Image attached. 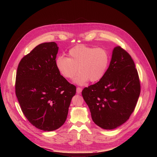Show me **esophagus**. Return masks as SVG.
<instances>
[{
  "instance_id": "34e87169",
  "label": "esophagus",
  "mask_w": 157,
  "mask_h": 157,
  "mask_svg": "<svg viewBox=\"0 0 157 157\" xmlns=\"http://www.w3.org/2000/svg\"><path fill=\"white\" fill-rule=\"evenodd\" d=\"M81 91H82V89H81V87H78L76 88V93H77L78 94H80V93H81Z\"/></svg>"
}]
</instances>
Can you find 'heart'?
Masks as SVG:
<instances>
[{
	"label": "heart",
	"mask_w": 157,
	"mask_h": 157,
	"mask_svg": "<svg viewBox=\"0 0 157 157\" xmlns=\"http://www.w3.org/2000/svg\"><path fill=\"white\" fill-rule=\"evenodd\" d=\"M110 61L108 52L104 48H96L79 44L69 50L68 58L59 56L55 60L56 68L66 79H74L75 82L82 86L89 80L98 82L105 76Z\"/></svg>",
	"instance_id": "b5f03b06"
}]
</instances>
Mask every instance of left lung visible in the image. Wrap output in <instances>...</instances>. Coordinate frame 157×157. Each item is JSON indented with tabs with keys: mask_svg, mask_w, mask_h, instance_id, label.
Segmentation results:
<instances>
[{
	"mask_svg": "<svg viewBox=\"0 0 157 157\" xmlns=\"http://www.w3.org/2000/svg\"><path fill=\"white\" fill-rule=\"evenodd\" d=\"M140 84L135 63L121 47H114L103 78L85 87L82 95L93 122L105 130L124 124L136 107Z\"/></svg>",
	"mask_w": 157,
	"mask_h": 157,
	"instance_id": "1",
	"label": "left lung"
}]
</instances>
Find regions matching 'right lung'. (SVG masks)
Returning a JSON list of instances; mask_svg holds the SVG:
<instances>
[{
  "instance_id": "add662e5",
  "label": "right lung",
  "mask_w": 157,
  "mask_h": 157,
  "mask_svg": "<svg viewBox=\"0 0 157 157\" xmlns=\"http://www.w3.org/2000/svg\"><path fill=\"white\" fill-rule=\"evenodd\" d=\"M55 42L38 44L17 68L15 93L28 121L43 131L58 129L65 122L76 88L58 72Z\"/></svg>"
}]
</instances>
